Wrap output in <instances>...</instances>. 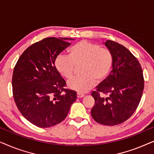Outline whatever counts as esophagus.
I'll return each mask as SVG.
<instances>
[{
  "instance_id": "obj_1",
  "label": "esophagus",
  "mask_w": 154,
  "mask_h": 154,
  "mask_svg": "<svg viewBox=\"0 0 154 154\" xmlns=\"http://www.w3.org/2000/svg\"><path fill=\"white\" fill-rule=\"evenodd\" d=\"M84 96H85V95H84V94H82V93H79H79H77V97L78 98H82V97H83Z\"/></svg>"
}]
</instances>
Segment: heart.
<instances>
[{
	"instance_id": "heart-1",
	"label": "heart",
	"mask_w": 154,
	"mask_h": 154,
	"mask_svg": "<svg viewBox=\"0 0 154 154\" xmlns=\"http://www.w3.org/2000/svg\"><path fill=\"white\" fill-rule=\"evenodd\" d=\"M113 64V57L110 50L85 40L74 44L69 50V56L60 54L54 60L56 69L67 80L73 78L75 66L83 64V75L67 83L70 89L79 92L91 90L95 85L96 81H104L110 73Z\"/></svg>"
}]
</instances>
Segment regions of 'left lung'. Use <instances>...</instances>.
I'll list each match as a JSON object with an SVG mask.
<instances>
[{
  "instance_id": "obj_1",
  "label": "left lung",
  "mask_w": 154,
  "mask_h": 154,
  "mask_svg": "<svg viewBox=\"0 0 154 154\" xmlns=\"http://www.w3.org/2000/svg\"><path fill=\"white\" fill-rule=\"evenodd\" d=\"M105 45L113 54V69L92 92L94 105L91 115L97 123L116 125L127 121L136 111L144 80L140 62L127 48L113 41H107Z\"/></svg>"
}]
</instances>
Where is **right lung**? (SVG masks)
<instances>
[{
    "mask_svg": "<svg viewBox=\"0 0 154 154\" xmlns=\"http://www.w3.org/2000/svg\"><path fill=\"white\" fill-rule=\"evenodd\" d=\"M68 38H46L24 50L12 79V94L19 111L39 128H50L66 119L76 92L66 89V82L54 66L56 57L71 45Z\"/></svg>",
    "mask_w": 154,
    "mask_h": 154,
    "instance_id": "1",
    "label": "right lung"
}]
</instances>
